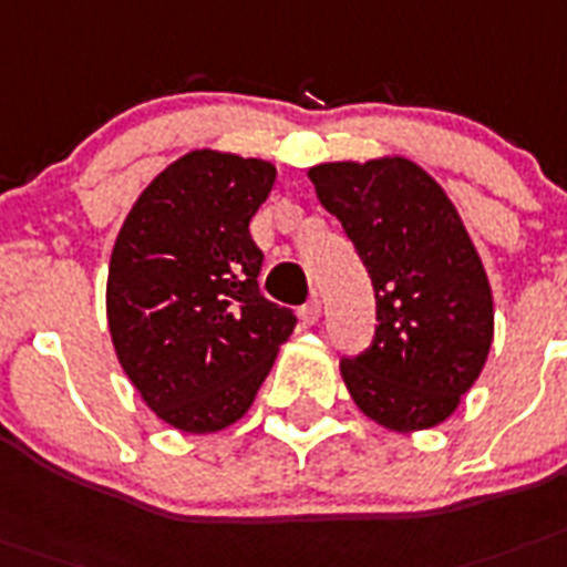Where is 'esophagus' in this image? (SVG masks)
<instances>
[{
    "label": "esophagus",
    "instance_id": "1",
    "mask_svg": "<svg viewBox=\"0 0 567 567\" xmlns=\"http://www.w3.org/2000/svg\"><path fill=\"white\" fill-rule=\"evenodd\" d=\"M299 317H302V322H306V326H317V322H320V317H322V302L317 297H311L306 302V306L299 308Z\"/></svg>",
    "mask_w": 567,
    "mask_h": 567
}]
</instances>
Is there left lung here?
<instances>
[{"label": "left lung", "instance_id": "8db88e82", "mask_svg": "<svg viewBox=\"0 0 567 567\" xmlns=\"http://www.w3.org/2000/svg\"><path fill=\"white\" fill-rule=\"evenodd\" d=\"M308 178L378 299L372 346L340 360L351 401L389 432L432 430L458 409L493 346L482 256L444 187L403 155L317 164Z\"/></svg>", "mask_w": 567, "mask_h": 567}]
</instances>
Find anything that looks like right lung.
Segmentation results:
<instances>
[{
  "mask_svg": "<svg viewBox=\"0 0 567 567\" xmlns=\"http://www.w3.org/2000/svg\"><path fill=\"white\" fill-rule=\"evenodd\" d=\"M276 166L193 150L137 195L109 259L114 354L173 430L210 435L245 417L297 317L259 293L250 239Z\"/></svg>",
  "mask_w": 567,
  "mask_h": 567,
  "instance_id": "obj_1",
  "label": "right lung"
}]
</instances>
